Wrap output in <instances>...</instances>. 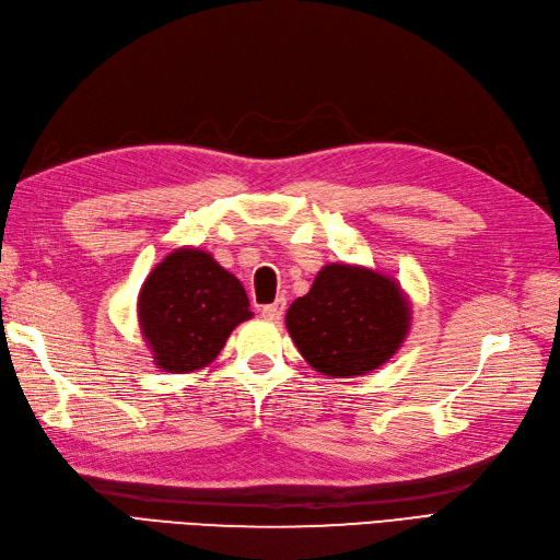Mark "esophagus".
<instances>
[{"mask_svg": "<svg viewBox=\"0 0 560 560\" xmlns=\"http://www.w3.org/2000/svg\"><path fill=\"white\" fill-rule=\"evenodd\" d=\"M284 306H288V304H284V300H276L272 304L260 308V316H264L266 320L278 323L282 318V314H284Z\"/></svg>", "mask_w": 560, "mask_h": 560, "instance_id": "1", "label": "esophagus"}]
</instances>
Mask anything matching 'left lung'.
Listing matches in <instances>:
<instances>
[{"label":"left lung","mask_w":560,"mask_h":560,"mask_svg":"<svg viewBox=\"0 0 560 560\" xmlns=\"http://www.w3.org/2000/svg\"><path fill=\"white\" fill-rule=\"evenodd\" d=\"M284 326L304 362L320 376H366L407 340L412 302L388 272L326 264L312 290L290 304Z\"/></svg>","instance_id":"left-lung-1"}]
</instances>
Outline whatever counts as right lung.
Wrapping results in <instances>:
<instances>
[{"label":"right lung","mask_w":560,"mask_h":560,"mask_svg":"<svg viewBox=\"0 0 560 560\" xmlns=\"http://www.w3.org/2000/svg\"><path fill=\"white\" fill-rule=\"evenodd\" d=\"M254 314L234 272L198 246H177L148 272L136 318L153 364L194 374L215 362L232 330Z\"/></svg>","instance_id":"add662e5"}]
</instances>
